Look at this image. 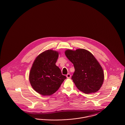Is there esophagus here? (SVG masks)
Returning <instances> with one entry per match:
<instances>
[{
  "label": "esophagus",
  "instance_id": "esophagus-1",
  "mask_svg": "<svg viewBox=\"0 0 125 125\" xmlns=\"http://www.w3.org/2000/svg\"><path fill=\"white\" fill-rule=\"evenodd\" d=\"M71 77V75L70 74H69V73L67 74L66 75V77L67 78H70Z\"/></svg>",
  "mask_w": 125,
  "mask_h": 125
}]
</instances>
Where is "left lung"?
<instances>
[{"mask_svg":"<svg viewBox=\"0 0 125 125\" xmlns=\"http://www.w3.org/2000/svg\"><path fill=\"white\" fill-rule=\"evenodd\" d=\"M65 54L73 64L75 72L72 77L76 87L86 94L97 92L104 79V72L99 62L88 50H67Z\"/></svg>","mask_w":125,"mask_h":125,"instance_id":"1","label":"left lung"}]
</instances>
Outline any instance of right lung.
Here are the masks:
<instances>
[{
	"label": "right lung",
	"mask_w": 125,
	"mask_h": 125,
	"mask_svg": "<svg viewBox=\"0 0 125 125\" xmlns=\"http://www.w3.org/2000/svg\"><path fill=\"white\" fill-rule=\"evenodd\" d=\"M58 56L56 51H45L36 57L31 68L30 83L35 92L43 96L55 93L66 79L55 64Z\"/></svg>",
	"instance_id": "obj_1"
}]
</instances>
